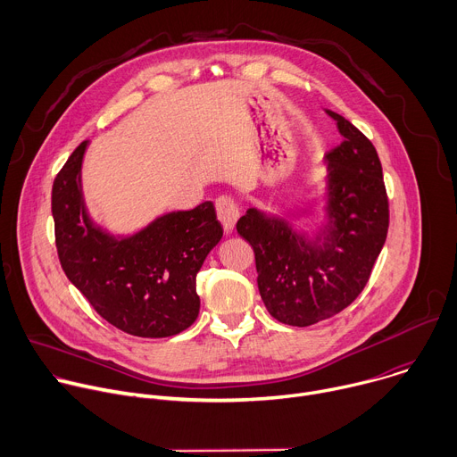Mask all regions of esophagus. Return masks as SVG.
<instances>
[{
	"label": "esophagus",
	"mask_w": 457,
	"mask_h": 457,
	"mask_svg": "<svg viewBox=\"0 0 457 457\" xmlns=\"http://www.w3.org/2000/svg\"><path fill=\"white\" fill-rule=\"evenodd\" d=\"M215 208H217V215H219V220H220L224 231L231 233L235 228V222L238 220V215H240L237 203L231 197H224L222 195V197H219L215 201Z\"/></svg>",
	"instance_id": "34e87169"
}]
</instances>
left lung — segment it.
<instances>
[{
    "label": "left lung",
    "mask_w": 457,
    "mask_h": 457,
    "mask_svg": "<svg viewBox=\"0 0 457 457\" xmlns=\"http://www.w3.org/2000/svg\"><path fill=\"white\" fill-rule=\"evenodd\" d=\"M344 143L325 154V222L314 237L249 208L237 231L254 251L258 291L270 314L295 328L328 320L369 282L388 229V199L372 143L340 113Z\"/></svg>",
    "instance_id": "left-lung-1"
}]
</instances>
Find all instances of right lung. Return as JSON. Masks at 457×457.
<instances>
[{
  "mask_svg": "<svg viewBox=\"0 0 457 457\" xmlns=\"http://www.w3.org/2000/svg\"><path fill=\"white\" fill-rule=\"evenodd\" d=\"M88 141L52 186L55 247L67 278L113 328L141 338L182 333L197 320V273L220 242L213 203L170 212L132 235H113L88 215L81 168Z\"/></svg>",
  "mask_w": 457,
  "mask_h": 457,
  "instance_id": "obj_1",
  "label": "right lung"
}]
</instances>
